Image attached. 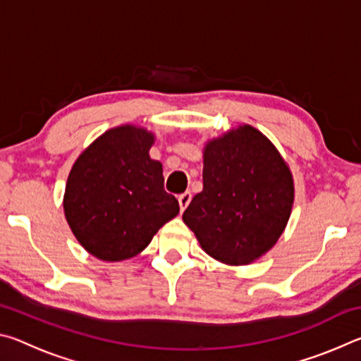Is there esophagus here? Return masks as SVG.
I'll return each mask as SVG.
<instances>
[{
	"instance_id": "34e87169",
	"label": "esophagus",
	"mask_w": 361,
	"mask_h": 361,
	"mask_svg": "<svg viewBox=\"0 0 361 361\" xmlns=\"http://www.w3.org/2000/svg\"><path fill=\"white\" fill-rule=\"evenodd\" d=\"M191 197H192V195H191V192H189V191L178 195V202H180V209L181 210H185L186 207L189 205V202H191Z\"/></svg>"
}]
</instances>
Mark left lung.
<instances>
[{
  "label": "left lung",
  "mask_w": 361,
  "mask_h": 361,
  "mask_svg": "<svg viewBox=\"0 0 361 361\" xmlns=\"http://www.w3.org/2000/svg\"><path fill=\"white\" fill-rule=\"evenodd\" d=\"M202 175L204 189L183 221L207 253L240 266L276 245L295 197L290 169L276 146L242 126L205 146Z\"/></svg>",
  "instance_id": "8db88e82"
}]
</instances>
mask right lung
<instances>
[{
	"mask_svg": "<svg viewBox=\"0 0 361 361\" xmlns=\"http://www.w3.org/2000/svg\"><path fill=\"white\" fill-rule=\"evenodd\" d=\"M154 135L121 126L103 133L73 166L63 209L73 234L90 255L122 261L148 247L180 212L164 189L162 164L148 151Z\"/></svg>",
	"mask_w": 361,
	"mask_h": 361,
	"instance_id": "obj_1",
	"label": "right lung"
}]
</instances>
